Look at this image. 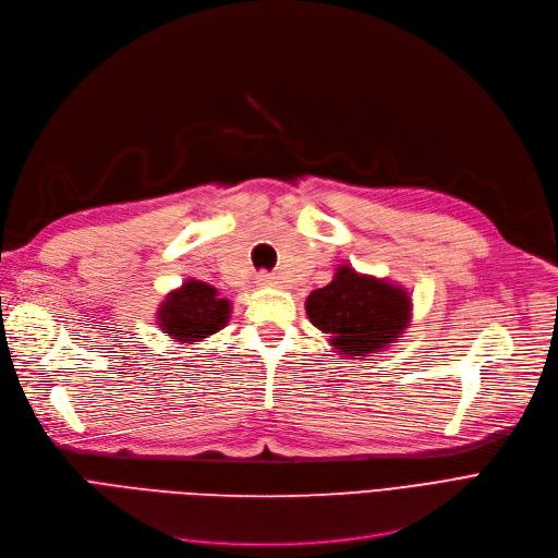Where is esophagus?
<instances>
[{
	"instance_id": "esophagus-1",
	"label": "esophagus",
	"mask_w": 558,
	"mask_h": 558,
	"mask_svg": "<svg viewBox=\"0 0 558 558\" xmlns=\"http://www.w3.org/2000/svg\"><path fill=\"white\" fill-rule=\"evenodd\" d=\"M256 283H258L260 288H277V286H279L277 277H272V275H268V272H260V275L256 277Z\"/></svg>"
}]
</instances>
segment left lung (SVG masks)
Listing matches in <instances>:
<instances>
[{
  "instance_id": "left-lung-1",
  "label": "left lung",
  "mask_w": 558,
  "mask_h": 558,
  "mask_svg": "<svg viewBox=\"0 0 558 558\" xmlns=\"http://www.w3.org/2000/svg\"><path fill=\"white\" fill-rule=\"evenodd\" d=\"M313 327L329 333L331 350L348 359H367L400 342L413 320L409 288L340 263L333 279L306 298Z\"/></svg>"
}]
</instances>
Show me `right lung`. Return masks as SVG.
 <instances>
[{"label":"right lung","instance_id":"obj_1","mask_svg":"<svg viewBox=\"0 0 558 558\" xmlns=\"http://www.w3.org/2000/svg\"><path fill=\"white\" fill-rule=\"evenodd\" d=\"M231 320V302L216 286L185 279L156 308V325L177 344H199Z\"/></svg>","mask_w":558,"mask_h":558}]
</instances>
